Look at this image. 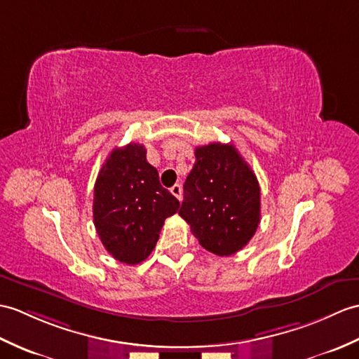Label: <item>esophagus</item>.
Instances as JSON below:
<instances>
[{
    "mask_svg": "<svg viewBox=\"0 0 359 359\" xmlns=\"http://www.w3.org/2000/svg\"><path fill=\"white\" fill-rule=\"evenodd\" d=\"M171 194L172 196H176L179 200H182V185H179V183H176V185H174V187H171Z\"/></svg>",
    "mask_w": 359,
    "mask_h": 359,
    "instance_id": "34e87169",
    "label": "esophagus"
}]
</instances>
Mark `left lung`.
Instances as JSON below:
<instances>
[{
  "instance_id": "obj_1",
  "label": "left lung",
  "mask_w": 359,
  "mask_h": 359,
  "mask_svg": "<svg viewBox=\"0 0 359 359\" xmlns=\"http://www.w3.org/2000/svg\"><path fill=\"white\" fill-rule=\"evenodd\" d=\"M194 154L179 214L206 251L232 255L249 243L260 223V185L234 145L212 142Z\"/></svg>"
}]
</instances>
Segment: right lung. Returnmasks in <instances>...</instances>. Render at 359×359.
<instances>
[{
    "label": "right lung",
    "instance_id": "obj_1",
    "mask_svg": "<svg viewBox=\"0 0 359 359\" xmlns=\"http://www.w3.org/2000/svg\"><path fill=\"white\" fill-rule=\"evenodd\" d=\"M179 200L159 182L140 144L114 148L95 183L93 222L99 238L121 263L137 264L151 254L165 219Z\"/></svg>",
    "mask_w": 359,
    "mask_h": 359
}]
</instances>
